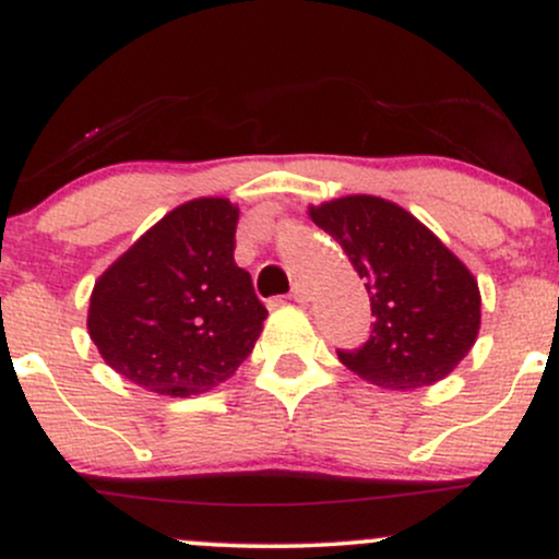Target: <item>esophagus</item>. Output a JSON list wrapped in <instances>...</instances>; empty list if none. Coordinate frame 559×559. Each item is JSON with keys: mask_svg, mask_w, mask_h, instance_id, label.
<instances>
[{"mask_svg": "<svg viewBox=\"0 0 559 559\" xmlns=\"http://www.w3.org/2000/svg\"><path fill=\"white\" fill-rule=\"evenodd\" d=\"M292 299L294 301H299V305H305V301H310V286L307 284H294V288H292Z\"/></svg>", "mask_w": 559, "mask_h": 559, "instance_id": "1", "label": "esophagus"}]
</instances>
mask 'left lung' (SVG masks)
Returning a JSON list of instances; mask_svg holds the SVG:
<instances>
[{"label": "left lung", "instance_id": "8db88e82", "mask_svg": "<svg viewBox=\"0 0 559 559\" xmlns=\"http://www.w3.org/2000/svg\"><path fill=\"white\" fill-rule=\"evenodd\" d=\"M365 281L373 331L338 349L352 373L383 389L431 386L476 344L480 292L473 273L415 215L389 199L355 194L310 207Z\"/></svg>", "mask_w": 559, "mask_h": 559}]
</instances>
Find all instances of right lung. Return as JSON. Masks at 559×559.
<instances>
[{
	"label": "right lung",
	"instance_id": "1",
	"mask_svg": "<svg viewBox=\"0 0 559 559\" xmlns=\"http://www.w3.org/2000/svg\"><path fill=\"white\" fill-rule=\"evenodd\" d=\"M239 207L221 197L170 210L99 275L88 336L115 373L168 396L228 381L267 318L236 265Z\"/></svg>",
	"mask_w": 559,
	"mask_h": 559
}]
</instances>
